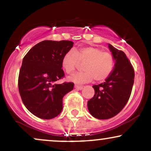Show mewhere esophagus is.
I'll return each mask as SVG.
<instances>
[{"mask_svg": "<svg viewBox=\"0 0 151 151\" xmlns=\"http://www.w3.org/2000/svg\"><path fill=\"white\" fill-rule=\"evenodd\" d=\"M74 88H75L76 89L81 90L83 89V86H79V85H75V86H74Z\"/></svg>", "mask_w": 151, "mask_h": 151, "instance_id": "obj_1", "label": "esophagus"}]
</instances>
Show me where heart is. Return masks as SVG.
Wrapping results in <instances>:
<instances>
[{
	"mask_svg": "<svg viewBox=\"0 0 151 151\" xmlns=\"http://www.w3.org/2000/svg\"><path fill=\"white\" fill-rule=\"evenodd\" d=\"M79 62H85L83 67L84 72H76L67 79L76 84H84L94 78L97 81L105 80L114 69V61L111 54L102 51L95 47H83L75 52L70 50L62 59V66L67 73L75 70Z\"/></svg>",
	"mask_w": 151,
	"mask_h": 151,
	"instance_id": "obj_1",
	"label": "heart"
}]
</instances>
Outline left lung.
<instances>
[{
    "instance_id": "8db88e82",
    "label": "left lung",
    "mask_w": 151,
    "mask_h": 151,
    "mask_svg": "<svg viewBox=\"0 0 151 151\" xmlns=\"http://www.w3.org/2000/svg\"><path fill=\"white\" fill-rule=\"evenodd\" d=\"M109 48L115 61L114 69L104 82L92 86L94 96L87 103L89 113L98 119H111L124 109L134 82V70L126 54L111 44Z\"/></svg>"
}]
</instances>
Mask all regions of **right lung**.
<instances>
[{"instance_id": "obj_1", "label": "right lung", "mask_w": 151, "mask_h": 151, "mask_svg": "<svg viewBox=\"0 0 151 151\" xmlns=\"http://www.w3.org/2000/svg\"><path fill=\"white\" fill-rule=\"evenodd\" d=\"M72 41L44 40L29 50L22 60L18 89L24 105L42 119L58 116L62 99L74 88L72 82L56 84L65 75L62 59L73 47Z\"/></svg>"}]
</instances>
